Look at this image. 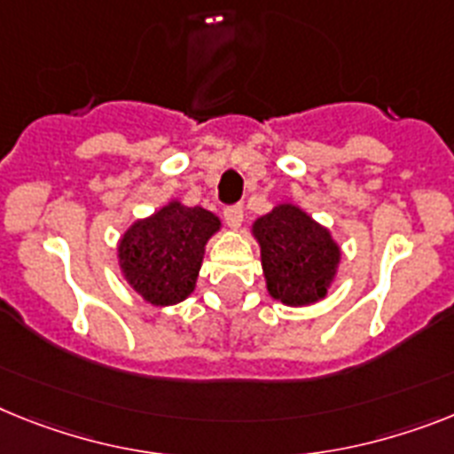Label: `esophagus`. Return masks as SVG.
Segmentation results:
<instances>
[{
  "mask_svg": "<svg viewBox=\"0 0 454 454\" xmlns=\"http://www.w3.org/2000/svg\"><path fill=\"white\" fill-rule=\"evenodd\" d=\"M223 219H226L228 226L238 228L239 223H242V219H245V207H242V205H228V207L223 209Z\"/></svg>",
  "mask_w": 454,
  "mask_h": 454,
  "instance_id": "34e87169",
  "label": "esophagus"
}]
</instances>
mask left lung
Masks as SVG:
<instances>
[{
  "instance_id": "1",
  "label": "left lung",
  "mask_w": 454,
  "mask_h": 454,
  "mask_svg": "<svg viewBox=\"0 0 454 454\" xmlns=\"http://www.w3.org/2000/svg\"><path fill=\"white\" fill-rule=\"evenodd\" d=\"M268 291L284 304L321 300L339 262L330 233L295 205H279L254 223Z\"/></svg>"
}]
</instances>
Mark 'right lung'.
Listing matches in <instances>:
<instances>
[{
    "label": "right lung",
    "instance_id": "add662e5",
    "mask_svg": "<svg viewBox=\"0 0 454 454\" xmlns=\"http://www.w3.org/2000/svg\"><path fill=\"white\" fill-rule=\"evenodd\" d=\"M219 216L203 207L170 203L133 223L120 242V262L129 284L152 304H175L196 286L205 242Z\"/></svg>",
    "mask_w": 454,
    "mask_h": 454
}]
</instances>
